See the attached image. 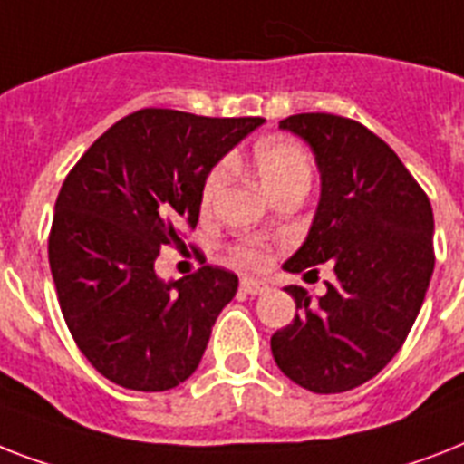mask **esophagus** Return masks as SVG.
<instances>
[{
	"instance_id": "obj_1",
	"label": "esophagus",
	"mask_w": 464,
	"mask_h": 464,
	"mask_svg": "<svg viewBox=\"0 0 464 464\" xmlns=\"http://www.w3.org/2000/svg\"><path fill=\"white\" fill-rule=\"evenodd\" d=\"M242 292L244 295H263V292H268V285L263 283V280H254V277H242Z\"/></svg>"
}]
</instances>
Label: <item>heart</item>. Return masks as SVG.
Here are the masks:
<instances>
[{"label": "heart", "instance_id": "1", "mask_svg": "<svg viewBox=\"0 0 464 464\" xmlns=\"http://www.w3.org/2000/svg\"><path fill=\"white\" fill-rule=\"evenodd\" d=\"M254 169L268 194L287 187V184H296V181H304V184L311 181L309 155L299 143L287 139H268L256 143ZM227 162H220L210 169L201 188L203 208H210L215 198L220 196L222 187L227 184ZM237 258L246 266H263L268 254H266V246L261 242H244L237 249Z\"/></svg>", "mask_w": 464, "mask_h": 464}]
</instances>
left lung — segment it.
<instances>
[{
  "mask_svg": "<svg viewBox=\"0 0 464 464\" xmlns=\"http://www.w3.org/2000/svg\"><path fill=\"white\" fill-rule=\"evenodd\" d=\"M280 129L309 143L321 172L309 235L283 268L333 263L335 280L314 302L304 287H285L296 316L270 337V350L306 391H352L398 354L424 304L436 261L431 203L392 148L359 121L309 112Z\"/></svg>",
  "mask_w": 464,
  "mask_h": 464,
  "instance_id": "left-lung-1",
  "label": "left lung"
}]
</instances>
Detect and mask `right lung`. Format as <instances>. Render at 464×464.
Here are the masks:
<instances>
[{
    "mask_svg": "<svg viewBox=\"0 0 464 464\" xmlns=\"http://www.w3.org/2000/svg\"><path fill=\"white\" fill-rule=\"evenodd\" d=\"M139 110L107 129L62 184L50 232L59 306L83 357L129 391H169L196 372L239 277L203 266L165 283L155 258L196 227L210 169L261 127Z\"/></svg>",
    "mask_w": 464,
    "mask_h": 464,
    "instance_id": "right-lung-1",
    "label": "right lung"
}]
</instances>
